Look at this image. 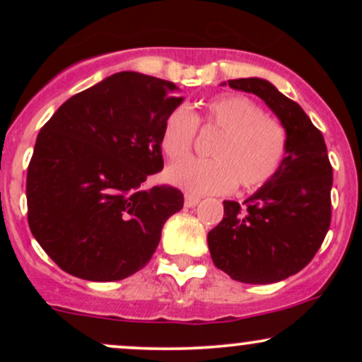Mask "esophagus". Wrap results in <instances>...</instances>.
<instances>
[{"label": "esophagus", "instance_id": "esophagus-1", "mask_svg": "<svg viewBox=\"0 0 362 362\" xmlns=\"http://www.w3.org/2000/svg\"><path fill=\"white\" fill-rule=\"evenodd\" d=\"M199 201H201V197H197V195H192V194H185V207H194L199 204Z\"/></svg>", "mask_w": 362, "mask_h": 362}]
</instances>
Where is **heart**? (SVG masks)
<instances>
[{
	"label": "heart",
	"mask_w": 362,
	"mask_h": 362,
	"mask_svg": "<svg viewBox=\"0 0 362 362\" xmlns=\"http://www.w3.org/2000/svg\"><path fill=\"white\" fill-rule=\"evenodd\" d=\"M197 126L219 131L207 160H185L167 170V180L190 194H223L238 184L257 189L279 170L288 148L286 129L243 95L211 100L201 114L177 107L165 117L160 144L168 160L185 158Z\"/></svg>",
	"instance_id": "b5f03b06"
}]
</instances>
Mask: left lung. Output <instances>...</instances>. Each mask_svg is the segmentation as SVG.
<instances>
[{
	"instance_id": "obj_1",
	"label": "left lung",
	"mask_w": 362,
	"mask_h": 362,
	"mask_svg": "<svg viewBox=\"0 0 362 362\" xmlns=\"http://www.w3.org/2000/svg\"><path fill=\"white\" fill-rule=\"evenodd\" d=\"M233 90L267 103L288 134L279 170L243 204L224 201V218L207 235L214 265L245 284H272L310 264L332 219L334 172L325 139L305 110L262 78L230 80Z\"/></svg>"
}]
</instances>
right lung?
Instances as JSON below:
<instances>
[{
	"label": "right lung",
	"instance_id": "obj_1",
	"mask_svg": "<svg viewBox=\"0 0 362 362\" xmlns=\"http://www.w3.org/2000/svg\"><path fill=\"white\" fill-rule=\"evenodd\" d=\"M175 90L148 74L115 73L73 95L40 129L27 172L28 226L64 272L126 279L184 207L175 187L143 189L163 170L161 126L184 100Z\"/></svg>",
	"mask_w": 362,
	"mask_h": 362
}]
</instances>
